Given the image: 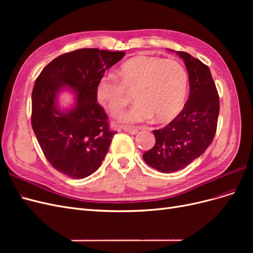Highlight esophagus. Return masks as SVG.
Segmentation results:
<instances>
[{"label":"esophagus","instance_id":"obj_1","mask_svg":"<svg viewBox=\"0 0 253 253\" xmlns=\"http://www.w3.org/2000/svg\"><path fill=\"white\" fill-rule=\"evenodd\" d=\"M124 129H125V131H126V133H128V134H132V135H135V134L138 133V128H136V127L124 126Z\"/></svg>","mask_w":253,"mask_h":253}]
</instances>
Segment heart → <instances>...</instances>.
I'll return each instance as SVG.
<instances>
[{"instance_id": "obj_1", "label": "heart", "mask_w": 253, "mask_h": 253, "mask_svg": "<svg viewBox=\"0 0 253 253\" xmlns=\"http://www.w3.org/2000/svg\"><path fill=\"white\" fill-rule=\"evenodd\" d=\"M117 79L104 76L98 81V101L114 117H119L128 104L126 91L134 90L137 101L122 119L139 124L155 117L156 121L173 118L182 109L188 88V75L174 59L137 57L127 60L117 72Z\"/></svg>"}]
</instances>
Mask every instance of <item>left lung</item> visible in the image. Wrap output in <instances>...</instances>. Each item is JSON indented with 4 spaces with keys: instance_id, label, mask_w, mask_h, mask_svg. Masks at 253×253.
Instances as JSON below:
<instances>
[{
    "instance_id": "left-lung-1",
    "label": "left lung",
    "mask_w": 253,
    "mask_h": 253,
    "mask_svg": "<svg viewBox=\"0 0 253 253\" xmlns=\"http://www.w3.org/2000/svg\"><path fill=\"white\" fill-rule=\"evenodd\" d=\"M190 95L182 111L165 127L154 129L155 145L142 155L153 169L163 173L179 171L204 154L216 133L219 97L209 67L185 51Z\"/></svg>"
}]
</instances>
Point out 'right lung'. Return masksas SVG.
Segmentation results:
<instances>
[{
	"label": "right lung",
	"mask_w": 253,
	"mask_h": 253,
	"mask_svg": "<svg viewBox=\"0 0 253 253\" xmlns=\"http://www.w3.org/2000/svg\"><path fill=\"white\" fill-rule=\"evenodd\" d=\"M125 51L81 48L53 59L36 79L32 94V126L52 168L72 178L93 174L104 159L116 131L97 102L96 87L106 70ZM64 85L74 88L75 108L61 112L56 94Z\"/></svg>",
	"instance_id": "add662e5"
}]
</instances>
